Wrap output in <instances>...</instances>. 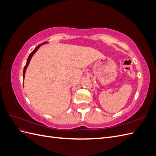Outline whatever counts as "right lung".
Segmentation results:
<instances>
[{
	"instance_id": "right-lung-1",
	"label": "right lung",
	"mask_w": 156,
	"mask_h": 156,
	"mask_svg": "<svg viewBox=\"0 0 156 156\" xmlns=\"http://www.w3.org/2000/svg\"><path fill=\"white\" fill-rule=\"evenodd\" d=\"M45 43H46V42H44V43H43V44H45ZM41 44H40V45H37L36 48L34 49V51H33L32 53L30 54V55L29 56V57H28V59H27V64H26V65L25 66V67H24V69H23V78L25 77V72H26V69H27V66H28V65H29V62H30V59H31V58H32V56H33V55H34V53H35V52L37 50V49H38L40 47V45H41Z\"/></svg>"
}]
</instances>
